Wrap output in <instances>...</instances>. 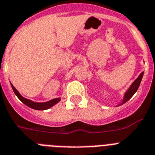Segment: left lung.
<instances>
[{
    "instance_id": "obj_1",
    "label": "left lung",
    "mask_w": 155,
    "mask_h": 155,
    "mask_svg": "<svg viewBox=\"0 0 155 155\" xmlns=\"http://www.w3.org/2000/svg\"><path fill=\"white\" fill-rule=\"evenodd\" d=\"M143 71L140 73V75L138 76V78L136 79L135 81L132 83V84L130 86V87L128 88V90L126 91V93L124 94V99L122 101V102L120 104V105H123L124 103H125L126 102H128V100L134 95V94L136 93L137 91L138 88L140 87V83H141V80H142V78L143 76Z\"/></svg>"
}]
</instances>
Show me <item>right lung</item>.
I'll list each match as a JSON object with an SVG mask.
<instances>
[{
    "mask_svg": "<svg viewBox=\"0 0 155 155\" xmlns=\"http://www.w3.org/2000/svg\"><path fill=\"white\" fill-rule=\"evenodd\" d=\"M12 88L13 90L14 93L15 94V95L17 96L18 98H19L23 104H25L26 106H27L28 107L31 108V109H34V110H48L49 108H51L52 106H53L54 105L58 103V102L61 101V98L60 97H58V98H54V99H52L49 102H32L31 100L27 99L25 97H23V96L19 93L17 90L14 87V86L11 84Z\"/></svg>",
    "mask_w": 155,
    "mask_h": 155,
    "instance_id": "1",
    "label": "right lung"
}]
</instances>
